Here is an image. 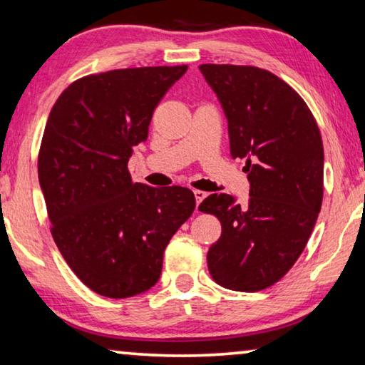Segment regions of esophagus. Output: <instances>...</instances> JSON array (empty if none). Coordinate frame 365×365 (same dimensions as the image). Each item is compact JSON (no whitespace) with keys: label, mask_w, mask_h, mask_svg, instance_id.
<instances>
[{"label":"esophagus","mask_w":365,"mask_h":365,"mask_svg":"<svg viewBox=\"0 0 365 365\" xmlns=\"http://www.w3.org/2000/svg\"><path fill=\"white\" fill-rule=\"evenodd\" d=\"M193 193H195V200H196V211H198V206H200V203L206 198L207 195H206L205 192H201V190H195Z\"/></svg>","instance_id":"1"}]
</instances>
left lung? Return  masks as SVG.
Wrapping results in <instances>:
<instances>
[{"label":"left lung","mask_w":365,"mask_h":365,"mask_svg":"<svg viewBox=\"0 0 365 365\" xmlns=\"http://www.w3.org/2000/svg\"><path fill=\"white\" fill-rule=\"evenodd\" d=\"M229 123L230 155L247 159L245 206L214 193L200 205L222 234L207 252L219 286L257 292L284 276L310 239L323 200V143L307 103L257 66L200 65Z\"/></svg>","instance_id":"8db88e82"}]
</instances>
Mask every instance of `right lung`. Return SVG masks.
Returning a JSON list of instances; mask_svg holds the SVG:
<instances>
[{"mask_svg": "<svg viewBox=\"0 0 365 365\" xmlns=\"http://www.w3.org/2000/svg\"><path fill=\"white\" fill-rule=\"evenodd\" d=\"M187 69L89 74L69 84L48 115L38 182L51 235L73 273L103 297L151 289L167 244L195 210L192 190L133 183L128 172L155 107Z\"/></svg>", "mask_w": 365, "mask_h": 365, "instance_id": "add662e5", "label": "right lung"}]
</instances>
